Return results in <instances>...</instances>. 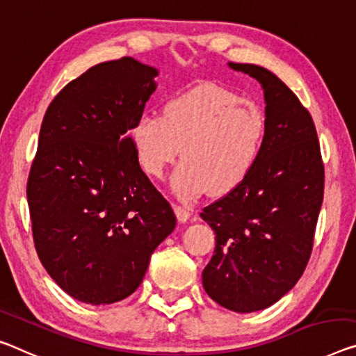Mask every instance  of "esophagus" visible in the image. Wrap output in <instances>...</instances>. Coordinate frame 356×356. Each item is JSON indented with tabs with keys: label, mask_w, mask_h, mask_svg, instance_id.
I'll list each match as a JSON object with an SVG mask.
<instances>
[{
	"label": "esophagus",
	"mask_w": 356,
	"mask_h": 356,
	"mask_svg": "<svg viewBox=\"0 0 356 356\" xmlns=\"http://www.w3.org/2000/svg\"><path fill=\"white\" fill-rule=\"evenodd\" d=\"M175 213H177V218L179 222H186L191 220V216H193V211L189 209H186V207L181 205H175Z\"/></svg>",
	"instance_id": "1"
}]
</instances>
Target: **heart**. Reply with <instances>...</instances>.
I'll return each instance as SVG.
<instances>
[{"label":"heart","mask_w":356,"mask_h":356,"mask_svg":"<svg viewBox=\"0 0 356 356\" xmlns=\"http://www.w3.org/2000/svg\"><path fill=\"white\" fill-rule=\"evenodd\" d=\"M266 121L251 102L221 87H199L170 98L162 114H143L132 129L140 167L161 178L181 159L172 177L179 199L207 191L226 194L242 184L261 154Z\"/></svg>","instance_id":"1"}]
</instances>
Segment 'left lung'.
I'll return each mask as SVG.
<instances>
[{
	"mask_svg": "<svg viewBox=\"0 0 356 356\" xmlns=\"http://www.w3.org/2000/svg\"><path fill=\"white\" fill-rule=\"evenodd\" d=\"M227 65L261 84L266 132L247 179L200 213L216 234L202 285L222 307L250 314L280 300L304 273L323 202L325 168L315 124L293 90L258 65Z\"/></svg>",
	"mask_w": 356,
	"mask_h": 356,
	"instance_id": "obj_1",
	"label": "left lung"
}]
</instances>
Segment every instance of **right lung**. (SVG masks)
<instances>
[{"instance_id": "obj_1", "label": "right lung", "mask_w": 356, "mask_h": 356, "mask_svg": "<svg viewBox=\"0 0 356 356\" xmlns=\"http://www.w3.org/2000/svg\"><path fill=\"white\" fill-rule=\"evenodd\" d=\"M157 74L132 57L98 63L65 86L42 119L26 184L33 240L52 280L81 302L130 296L177 226L130 136Z\"/></svg>"}]
</instances>
